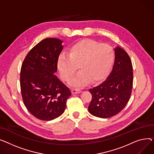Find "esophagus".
<instances>
[{
    "label": "esophagus",
    "mask_w": 154,
    "mask_h": 154,
    "mask_svg": "<svg viewBox=\"0 0 154 154\" xmlns=\"http://www.w3.org/2000/svg\"><path fill=\"white\" fill-rule=\"evenodd\" d=\"M81 92V90L79 89H76V88L71 89L72 94H78V93H80Z\"/></svg>",
    "instance_id": "34e87169"
}]
</instances>
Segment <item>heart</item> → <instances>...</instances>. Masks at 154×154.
Wrapping results in <instances>:
<instances>
[{
  "mask_svg": "<svg viewBox=\"0 0 154 154\" xmlns=\"http://www.w3.org/2000/svg\"><path fill=\"white\" fill-rule=\"evenodd\" d=\"M68 55L58 57L57 68L60 76L68 81L78 68L80 71L69 81V85L80 87L89 80L96 83L104 78L112 64L114 52L109 45H99L95 40L83 39L72 45Z\"/></svg>",
  "mask_w": 154,
  "mask_h": 154,
  "instance_id": "1",
  "label": "heart"
}]
</instances>
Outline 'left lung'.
I'll list each match as a JSON object with an SVG mask.
<instances>
[{"mask_svg": "<svg viewBox=\"0 0 154 154\" xmlns=\"http://www.w3.org/2000/svg\"><path fill=\"white\" fill-rule=\"evenodd\" d=\"M132 85L131 60L127 53L117 47L110 75L101 84L89 90L92 95L89 112L101 118H109L119 113L129 101Z\"/></svg>", "mask_w": 154, "mask_h": 154, "instance_id": "1", "label": "left lung"}]
</instances>
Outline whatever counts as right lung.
I'll return each instance as SVG.
<instances>
[{
	"instance_id": "add662e5",
	"label": "right lung",
	"mask_w": 154,
	"mask_h": 154,
	"mask_svg": "<svg viewBox=\"0 0 154 154\" xmlns=\"http://www.w3.org/2000/svg\"><path fill=\"white\" fill-rule=\"evenodd\" d=\"M62 41L45 38L32 48L20 69L21 94L26 108L36 118L51 121L64 112L69 89L56 76Z\"/></svg>"
}]
</instances>
